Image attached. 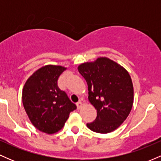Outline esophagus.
Here are the masks:
<instances>
[{"instance_id": "esophagus-1", "label": "esophagus", "mask_w": 161, "mask_h": 161, "mask_svg": "<svg viewBox=\"0 0 161 161\" xmlns=\"http://www.w3.org/2000/svg\"><path fill=\"white\" fill-rule=\"evenodd\" d=\"M82 105H83L82 102H81V101H79V102L76 103V106H77V108H78V109H80L81 108H82Z\"/></svg>"}]
</instances>
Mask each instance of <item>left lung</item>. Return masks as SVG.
Wrapping results in <instances>:
<instances>
[{"label": "left lung", "instance_id": "left-lung-1", "mask_svg": "<svg viewBox=\"0 0 161 161\" xmlns=\"http://www.w3.org/2000/svg\"><path fill=\"white\" fill-rule=\"evenodd\" d=\"M78 70L88 85V101L97 110V117L87 123L88 128L103 134L116 130L133 105L134 88L128 71L106 57L83 63Z\"/></svg>", "mask_w": 161, "mask_h": 161}]
</instances>
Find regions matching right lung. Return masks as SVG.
<instances>
[{"mask_svg":"<svg viewBox=\"0 0 161 161\" xmlns=\"http://www.w3.org/2000/svg\"><path fill=\"white\" fill-rule=\"evenodd\" d=\"M66 67L46 65L27 79L22 92L23 104L28 117L37 129L54 134L65 125L70 112L76 106L57 86V79Z\"/></svg>","mask_w":161,"mask_h":161,"instance_id":"right-lung-1","label":"right lung"}]
</instances>
